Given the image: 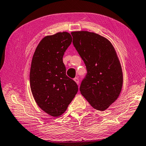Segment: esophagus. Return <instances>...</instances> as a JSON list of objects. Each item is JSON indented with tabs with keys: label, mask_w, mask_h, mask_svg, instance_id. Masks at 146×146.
Returning <instances> with one entry per match:
<instances>
[{
	"label": "esophagus",
	"mask_w": 146,
	"mask_h": 146,
	"mask_svg": "<svg viewBox=\"0 0 146 146\" xmlns=\"http://www.w3.org/2000/svg\"><path fill=\"white\" fill-rule=\"evenodd\" d=\"M74 81H75V82L77 84H79V79L78 77H75V78H74Z\"/></svg>",
	"instance_id": "1"
}]
</instances>
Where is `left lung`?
<instances>
[{
  "label": "left lung",
  "mask_w": 146,
  "mask_h": 146,
  "mask_svg": "<svg viewBox=\"0 0 146 146\" xmlns=\"http://www.w3.org/2000/svg\"><path fill=\"white\" fill-rule=\"evenodd\" d=\"M73 44L87 69L80 91L95 110H106L117 99L123 84L120 62L111 42L87 31L71 32Z\"/></svg>",
  "instance_id": "1"
}]
</instances>
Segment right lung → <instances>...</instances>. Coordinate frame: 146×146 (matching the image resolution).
<instances>
[{
  "label": "right lung",
  "instance_id": "obj_1",
  "mask_svg": "<svg viewBox=\"0 0 146 146\" xmlns=\"http://www.w3.org/2000/svg\"><path fill=\"white\" fill-rule=\"evenodd\" d=\"M72 42L68 32L42 39L33 54L29 74L32 95L39 108L53 117L66 111L78 86L66 74L64 54Z\"/></svg>",
  "mask_w": 146,
  "mask_h": 146
}]
</instances>
